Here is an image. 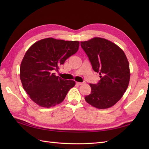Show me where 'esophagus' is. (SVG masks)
I'll return each mask as SVG.
<instances>
[{
	"label": "esophagus",
	"mask_w": 149,
	"mask_h": 149,
	"mask_svg": "<svg viewBox=\"0 0 149 149\" xmlns=\"http://www.w3.org/2000/svg\"><path fill=\"white\" fill-rule=\"evenodd\" d=\"M84 83V82H76V84H78V85H82Z\"/></svg>",
	"instance_id": "34e87169"
}]
</instances>
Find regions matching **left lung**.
<instances>
[{
    "instance_id": "left-lung-1",
    "label": "left lung",
    "mask_w": 149,
    "mask_h": 149,
    "mask_svg": "<svg viewBox=\"0 0 149 149\" xmlns=\"http://www.w3.org/2000/svg\"><path fill=\"white\" fill-rule=\"evenodd\" d=\"M81 46L101 78L97 84H89L91 93L84 97L86 101L97 109L113 106L123 96L129 83V63L124 51L100 37L81 42Z\"/></svg>"
}]
</instances>
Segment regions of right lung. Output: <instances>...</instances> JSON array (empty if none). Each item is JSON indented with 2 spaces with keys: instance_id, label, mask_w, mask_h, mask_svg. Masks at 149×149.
<instances>
[{
  "instance_id": "add662e5",
  "label": "right lung",
  "mask_w": 149,
  "mask_h": 149,
  "mask_svg": "<svg viewBox=\"0 0 149 149\" xmlns=\"http://www.w3.org/2000/svg\"><path fill=\"white\" fill-rule=\"evenodd\" d=\"M79 46L78 41L47 38L27 49L21 62L20 78L24 90L37 104L47 108L59 104L74 86V81L63 79L53 71L77 52Z\"/></svg>"
}]
</instances>
